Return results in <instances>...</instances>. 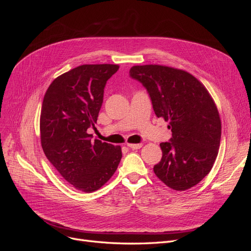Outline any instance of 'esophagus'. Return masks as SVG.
<instances>
[{"label":"esophagus","mask_w":251,"mask_h":251,"mask_svg":"<svg viewBox=\"0 0 251 251\" xmlns=\"http://www.w3.org/2000/svg\"><path fill=\"white\" fill-rule=\"evenodd\" d=\"M127 147L131 150H138L142 147V143H127Z\"/></svg>","instance_id":"obj_1"}]
</instances>
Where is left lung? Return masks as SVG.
I'll list each match as a JSON object with an SVG mask.
<instances>
[{
    "label": "left lung",
    "mask_w": 251,
    "mask_h": 251,
    "mask_svg": "<svg viewBox=\"0 0 251 251\" xmlns=\"http://www.w3.org/2000/svg\"><path fill=\"white\" fill-rule=\"evenodd\" d=\"M129 76L147 89L154 114L172 131L160 144L154 174L174 190L195 186L212 170L220 148L221 120L212 97L194 76L167 66H133Z\"/></svg>",
    "instance_id": "obj_1"
}]
</instances>
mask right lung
Wrapping results in <instances>:
<instances>
[{"label": "right lung", "instance_id": "1", "mask_svg": "<svg viewBox=\"0 0 251 251\" xmlns=\"http://www.w3.org/2000/svg\"><path fill=\"white\" fill-rule=\"evenodd\" d=\"M118 65H81L57 77L49 86L41 114V140L50 163L76 189L92 192L114 175L120 147L92 141L107 81Z\"/></svg>", "mask_w": 251, "mask_h": 251}]
</instances>
